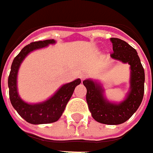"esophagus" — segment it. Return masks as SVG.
<instances>
[{
    "mask_svg": "<svg viewBox=\"0 0 153 153\" xmlns=\"http://www.w3.org/2000/svg\"><path fill=\"white\" fill-rule=\"evenodd\" d=\"M85 77H86V75L84 73H82L81 75H80V78H81V80H82V81H83Z\"/></svg>",
    "mask_w": 153,
    "mask_h": 153,
    "instance_id": "esophagus-1",
    "label": "esophagus"
}]
</instances>
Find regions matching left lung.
I'll list each match as a JSON object with an SVG mask.
<instances>
[{
    "instance_id": "obj_1",
    "label": "left lung",
    "mask_w": 153,
    "mask_h": 153,
    "mask_svg": "<svg viewBox=\"0 0 153 153\" xmlns=\"http://www.w3.org/2000/svg\"><path fill=\"white\" fill-rule=\"evenodd\" d=\"M113 52L111 57L130 65V91L120 104L107 101L103 95L101 86L90 79L84 80L87 88L86 100L92 117L99 123L109 125L121 124L137 111L144 96L145 72L136 50L119 38H111Z\"/></svg>"
}]
</instances>
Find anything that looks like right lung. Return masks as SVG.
<instances>
[{"mask_svg":"<svg viewBox=\"0 0 153 153\" xmlns=\"http://www.w3.org/2000/svg\"><path fill=\"white\" fill-rule=\"evenodd\" d=\"M53 39L34 42L25 46L16 56L11 66L8 76L9 97L13 108L25 120L31 124H45L54 123L59 119L64 112L68 101L73 94L75 88L81 83V80L63 85L56 94L47 101L35 105L27 104L23 101L17 91V75L20 64L26 55L31 51L42 48L48 44L54 43Z\"/></svg>","mask_w":153,"mask_h":153,"instance_id":"obj_1","label":"right lung"}]
</instances>
